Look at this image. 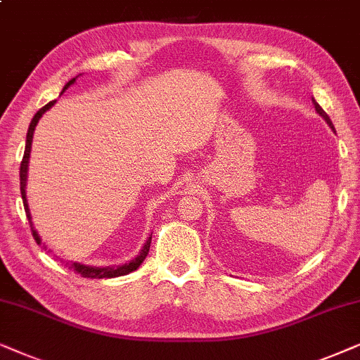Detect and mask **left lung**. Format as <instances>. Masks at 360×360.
I'll return each instance as SVG.
<instances>
[{
	"label": "left lung",
	"mask_w": 360,
	"mask_h": 360,
	"mask_svg": "<svg viewBox=\"0 0 360 360\" xmlns=\"http://www.w3.org/2000/svg\"><path fill=\"white\" fill-rule=\"evenodd\" d=\"M313 105H314L316 112H318V113L321 115V117H323V118L326 120V123H328V124H329V127H330V130H333V131H336V130H334V124H333V122H330V118L328 117V113H326V112H324V110L319 107V103H318V102H316V100H314V98H313Z\"/></svg>",
	"instance_id": "1"
}]
</instances>
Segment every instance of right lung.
Wrapping results in <instances>:
<instances>
[{
  "instance_id": "obj_1",
  "label": "right lung",
  "mask_w": 360,
  "mask_h": 360,
  "mask_svg": "<svg viewBox=\"0 0 360 360\" xmlns=\"http://www.w3.org/2000/svg\"><path fill=\"white\" fill-rule=\"evenodd\" d=\"M77 77L74 79L69 80L64 85V89H62V92H65L67 89L70 87L72 84L75 82ZM56 103V100H52L47 105H44L39 112L34 115V118L31 120V124H30V130H27V135H26V148H24V156H22V161H21V167H19V181H21V198H22V204H24V210H26V217L30 220V225H31V232H32V237H34V240L37 243H41V238H39V233L36 232V229L32 227V217H31V212H30V205H27V199H26V181H27V165H30V155H31V145H32V135H34V128L37 122H39V118L44 115L47 110H49L52 105ZM150 245H151V237H148V240L145 243V247L141 248L140 255H136L133 258L131 262L124 263V265H118V266H90V265H82V263H77V262H64L65 266H69L70 270H74L79 273L80 276L84 278H117V276H123V275H128V273L135 271L138 266L141 265L143 262H145V258L148 257V252H150Z\"/></svg>"
}]
</instances>
